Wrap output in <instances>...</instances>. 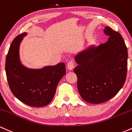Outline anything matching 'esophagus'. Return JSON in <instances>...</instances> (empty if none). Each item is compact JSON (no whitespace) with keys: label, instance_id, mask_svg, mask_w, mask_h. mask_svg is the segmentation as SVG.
<instances>
[{"label":"esophagus","instance_id":"34e87169","mask_svg":"<svg viewBox=\"0 0 132 132\" xmlns=\"http://www.w3.org/2000/svg\"><path fill=\"white\" fill-rule=\"evenodd\" d=\"M67 69H69V70H73V67H74V64H73V62L72 61H70L69 63H67Z\"/></svg>","mask_w":132,"mask_h":132}]
</instances>
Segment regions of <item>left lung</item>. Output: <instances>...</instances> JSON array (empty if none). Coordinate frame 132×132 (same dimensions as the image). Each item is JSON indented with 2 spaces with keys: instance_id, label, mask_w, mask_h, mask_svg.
I'll return each mask as SVG.
<instances>
[{
  "instance_id": "8db88e82",
  "label": "left lung",
  "mask_w": 132,
  "mask_h": 132,
  "mask_svg": "<svg viewBox=\"0 0 132 132\" xmlns=\"http://www.w3.org/2000/svg\"><path fill=\"white\" fill-rule=\"evenodd\" d=\"M103 32L109 36L106 42L88 47L75 57L78 92L83 100L94 104L116 95L127 77L128 52L122 35L109 27Z\"/></svg>"
}]
</instances>
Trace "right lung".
Returning a JSON list of instances; mask_svg holds the SVG:
<instances>
[{"instance_id": "add662e5", "label": "right lung", "mask_w": 132, "mask_h": 132, "mask_svg": "<svg viewBox=\"0 0 132 132\" xmlns=\"http://www.w3.org/2000/svg\"><path fill=\"white\" fill-rule=\"evenodd\" d=\"M26 32L12 42L5 60V72L10 89L20 101L31 106L47 105L54 98L59 81L65 74V64L29 69L22 64L19 47Z\"/></svg>"}]
</instances>
